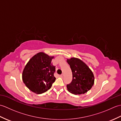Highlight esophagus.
Segmentation results:
<instances>
[{
  "label": "esophagus",
  "mask_w": 121,
  "mask_h": 121,
  "mask_svg": "<svg viewBox=\"0 0 121 121\" xmlns=\"http://www.w3.org/2000/svg\"><path fill=\"white\" fill-rule=\"evenodd\" d=\"M60 77H61V78H63V77H64V74H61V75H60Z\"/></svg>",
  "instance_id": "obj_1"
}]
</instances>
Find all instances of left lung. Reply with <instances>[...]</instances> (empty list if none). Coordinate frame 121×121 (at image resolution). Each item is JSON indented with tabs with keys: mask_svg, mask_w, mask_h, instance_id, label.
I'll use <instances>...</instances> for the list:
<instances>
[{
	"mask_svg": "<svg viewBox=\"0 0 121 121\" xmlns=\"http://www.w3.org/2000/svg\"><path fill=\"white\" fill-rule=\"evenodd\" d=\"M72 72L73 79L71 83L67 85V90L74 95L86 93L94 85V74L86 64L77 58L67 59Z\"/></svg>",
	"mask_w": 121,
	"mask_h": 121,
	"instance_id": "obj_1",
	"label": "left lung"
}]
</instances>
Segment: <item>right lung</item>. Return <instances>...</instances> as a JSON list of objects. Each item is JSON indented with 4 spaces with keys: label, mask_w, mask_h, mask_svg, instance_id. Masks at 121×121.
Masks as SVG:
<instances>
[{
    "label": "right lung",
    "mask_w": 121,
    "mask_h": 121,
    "mask_svg": "<svg viewBox=\"0 0 121 121\" xmlns=\"http://www.w3.org/2000/svg\"><path fill=\"white\" fill-rule=\"evenodd\" d=\"M54 56L40 52L30 59L23 69L22 79L30 91L40 94L49 89L56 80L55 66L51 63Z\"/></svg>",
    "instance_id": "obj_1"
}]
</instances>
